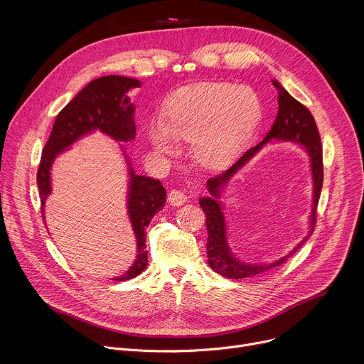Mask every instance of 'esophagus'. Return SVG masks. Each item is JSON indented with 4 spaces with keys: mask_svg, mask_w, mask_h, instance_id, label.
<instances>
[{
    "mask_svg": "<svg viewBox=\"0 0 364 364\" xmlns=\"http://www.w3.org/2000/svg\"><path fill=\"white\" fill-rule=\"evenodd\" d=\"M187 200H188V196L181 190H171L168 193V203L174 207L183 205L184 203H187Z\"/></svg>",
    "mask_w": 364,
    "mask_h": 364,
    "instance_id": "1",
    "label": "esophagus"
}]
</instances>
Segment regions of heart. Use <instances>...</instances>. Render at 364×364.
I'll list each match as a JSON object with an SVG mask.
<instances>
[{
    "label": "heart",
    "instance_id": "b5f03b06",
    "mask_svg": "<svg viewBox=\"0 0 364 364\" xmlns=\"http://www.w3.org/2000/svg\"><path fill=\"white\" fill-rule=\"evenodd\" d=\"M261 118L262 100L253 87L203 82L176 90L164 105V121H152L146 135L164 155L178 151V139L191 141L194 160L216 170L237 157Z\"/></svg>",
    "mask_w": 364,
    "mask_h": 364
}]
</instances>
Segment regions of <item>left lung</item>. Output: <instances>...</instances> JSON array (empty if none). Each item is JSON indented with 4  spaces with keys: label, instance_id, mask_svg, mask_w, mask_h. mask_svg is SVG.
I'll use <instances>...</instances> for the list:
<instances>
[{
    "label": "left lung",
    "instance_id": "1",
    "mask_svg": "<svg viewBox=\"0 0 364 364\" xmlns=\"http://www.w3.org/2000/svg\"><path fill=\"white\" fill-rule=\"evenodd\" d=\"M272 85L278 90V115L271 131L267 134L265 139L257 144L256 146L247 149L242 157L223 174H219L213 178L207 180V190L209 197H201L198 200L200 207L205 215V228H207V262L210 268L220 274L222 277L230 279H242V278H253L259 274H264L272 268L281 267L288 257L295 253L302 243L313 235L316 222H317V205L323 188V145L321 138L314 121L308 108L302 103L294 99L285 87L277 80H272ZM277 139V140H292L302 146L309 154L311 161V175L314 176V209L310 215V232L309 235L288 255L272 264H249L242 263L230 252L225 236V223L223 215V205L220 201L221 191L231 179V177L244 166L260 150L265 143Z\"/></svg>",
    "mask_w": 364,
    "mask_h": 364
}]
</instances>
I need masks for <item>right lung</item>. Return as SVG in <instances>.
Returning a JSON list of instances; mask_svg holds the SVG:
<instances>
[{"label":"right lung","mask_w":364,"mask_h":364,"mask_svg":"<svg viewBox=\"0 0 364 364\" xmlns=\"http://www.w3.org/2000/svg\"><path fill=\"white\" fill-rule=\"evenodd\" d=\"M141 82L125 76H103L85 86L56 117L53 129L44 145L37 171V186L44 219V203L51 193L50 170L58 155L66 151L82 136L100 131L118 142H129L135 138V107L128 92L139 87ZM122 152L125 154L124 145ZM129 174L128 216L136 239V259L132 267L115 281H128L139 275L148 265L145 229L166 203L167 191L160 180L138 176L125 154Z\"/></svg>","instance_id":"obj_1"}]
</instances>
